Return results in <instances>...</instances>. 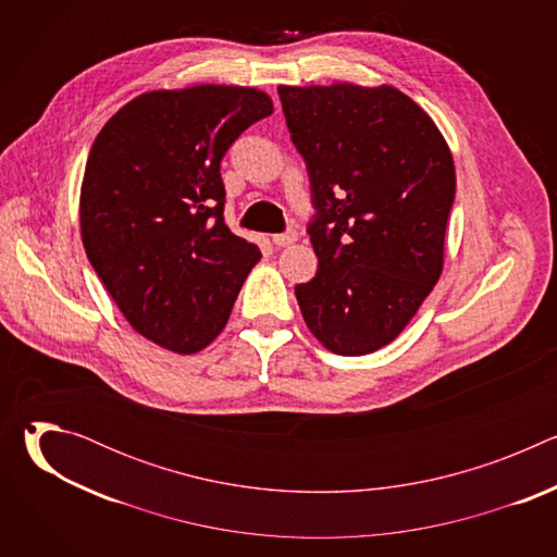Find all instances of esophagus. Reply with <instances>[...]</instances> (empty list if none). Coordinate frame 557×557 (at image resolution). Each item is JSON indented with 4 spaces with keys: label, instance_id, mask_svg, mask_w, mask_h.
Instances as JSON below:
<instances>
[{
    "label": "esophagus",
    "instance_id": "1",
    "mask_svg": "<svg viewBox=\"0 0 557 557\" xmlns=\"http://www.w3.org/2000/svg\"><path fill=\"white\" fill-rule=\"evenodd\" d=\"M295 240H297V231L295 228H288L284 233L273 235V245L275 247H290V245H295Z\"/></svg>",
    "mask_w": 557,
    "mask_h": 557
}]
</instances>
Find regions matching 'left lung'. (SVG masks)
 I'll list each match as a JSON object with an SVG mask.
<instances>
[{"label":"left lung","instance_id":"1","mask_svg":"<svg viewBox=\"0 0 557 557\" xmlns=\"http://www.w3.org/2000/svg\"><path fill=\"white\" fill-rule=\"evenodd\" d=\"M301 153L320 267L295 286L310 333L331 352L368 355L396 339L443 271L456 194L434 121L392 86H280Z\"/></svg>","mask_w":557,"mask_h":557}]
</instances>
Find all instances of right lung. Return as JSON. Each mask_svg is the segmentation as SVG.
Here are the masks:
<instances>
[{"mask_svg": "<svg viewBox=\"0 0 557 557\" xmlns=\"http://www.w3.org/2000/svg\"><path fill=\"white\" fill-rule=\"evenodd\" d=\"M273 101L256 88L145 92L99 132L82 185L90 264L136 333L178 355L209 346L260 249L224 222L220 161Z\"/></svg>", "mask_w": 557, "mask_h": 557, "instance_id": "obj_1", "label": "right lung"}]
</instances>
